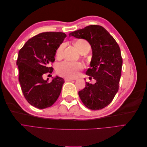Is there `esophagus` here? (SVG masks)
Wrapping results in <instances>:
<instances>
[{
	"label": "esophagus",
	"instance_id": "1",
	"mask_svg": "<svg viewBox=\"0 0 147 147\" xmlns=\"http://www.w3.org/2000/svg\"><path fill=\"white\" fill-rule=\"evenodd\" d=\"M64 80H65V82H69V81H72V80H75V79L70 78H65Z\"/></svg>",
	"mask_w": 147,
	"mask_h": 147
}]
</instances>
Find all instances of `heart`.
<instances>
[{
    "mask_svg": "<svg viewBox=\"0 0 147 147\" xmlns=\"http://www.w3.org/2000/svg\"><path fill=\"white\" fill-rule=\"evenodd\" d=\"M74 45L81 53H82V52L85 50V48L87 47L90 46L88 42L83 39L77 40L74 42ZM63 49V44H62L57 48L56 51V56L57 57H61ZM83 67V66L80 63H78V62L77 63H72V62L64 61L57 65V73L62 77L74 78L78 76L79 70L82 69Z\"/></svg>",
    "mask_w": 147,
    "mask_h": 147,
    "instance_id": "heart-1",
    "label": "heart"
}]
</instances>
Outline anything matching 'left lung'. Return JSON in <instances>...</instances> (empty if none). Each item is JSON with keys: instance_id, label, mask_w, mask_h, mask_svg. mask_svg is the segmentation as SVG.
<instances>
[{"instance_id": "left-lung-1", "label": "left lung", "mask_w": 147, "mask_h": 147, "mask_svg": "<svg viewBox=\"0 0 147 147\" xmlns=\"http://www.w3.org/2000/svg\"><path fill=\"white\" fill-rule=\"evenodd\" d=\"M69 35L86 40L92 48L91 68L86 74L96 82H86L85 88L78 92L80 98L89 109H104L118 91L123 64L119 47L108 31L98 25L86 26Z\"/></svg>"}]
</instances>
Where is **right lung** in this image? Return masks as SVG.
Masks as SVG:
<instances>
[{
	"mask_svg": "<svg viewBox=\"0 0 147 147\" xmlns=\"http://www.w3.org/2000/svg\"><path fill=\"white\" fill-rule=\"evenodd\" d=\"M65 37L63 32H42L28 40L19 51L16 64L21 90L35 107H50L61 94L64 79L56 76L48 82V78L45 80L43 76L52 73L50 63L55 61L56 50Z\"/></svg>",
	"mask_w": 147,
	"mask_h": 147,
	"instance_id": "1",
	"label": "right lung"
}]
</instances>
